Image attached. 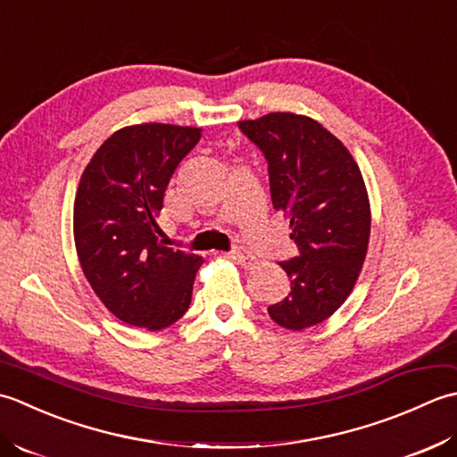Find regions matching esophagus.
I'll list each match as a JSON object with an SVG mask.
<instances>
[{
	"instance_id": "esophagus-1",
	"label": "esophagus",
	"mask_w": 457,
	"mask_h": 457,
	"mask_svg": "<svg viewBox=\"0 0 457 457\" xmlns=\"http://www.w3.org/2000/svg\"><path fill=\"white\" fill-rule=\"evenodd\" d=\"M230 256L237 260V262L242 266V268H253L256 266V258L246 253V250H235V253H230Z\"/></svg>"
}]
</instances>
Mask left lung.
<instances>
[{
	"label": "left lung",
	"mask_w": 457,
	"mask_h": 457,
	"mask_svg": "<svg viewBox=\"0 0 457 457\" xmlns=\"http://www.w3.org/2000/svg\"><path fill=\"white\" fill-rule=\"evenodd\" d=\"M238 128L268 160L276 211L290 220L300 256L280 262L292 282L286 300L268 307L286 329L313 328L353 292L370 237V204L357 162L315 120L270 112Z\"/></svg>",
	"instance_id": "1"
}]
</instances>
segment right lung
<instances>
[{
	"mask_svg": "<svg viewBox=\"0 0 457 457\" xmlns=\"http://www.w3.org/2000/svg\"><path fill=\"white\" fill-rule=\"evenodd\" d=\"M201 128L136 124L112 134L92 155L74 197V245L92 290L120 321L170 328L189 310L203 258L157 242L155 217L175 167Z\"/></svg>",
	"mask_w": 457,
	"mask_h": 457,
	"instance_id": "add662e5",
	"label": "right lung"
}]
</instances>
